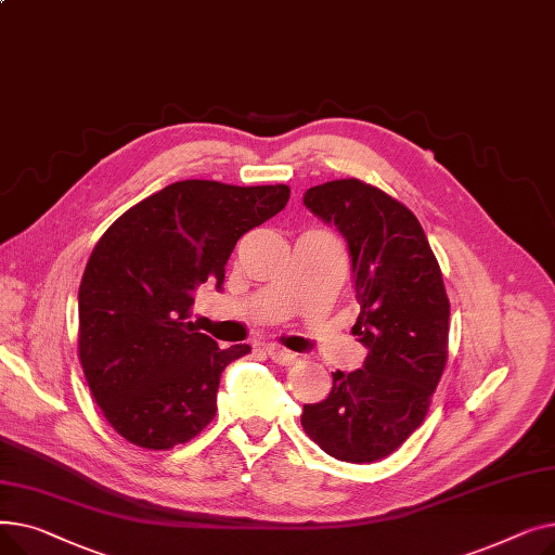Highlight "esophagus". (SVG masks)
Masks as SVG:
<instances>
[{
  "label": "esophagus",
  "instance_id": "esophagus-1",
  "mask_svg": "<svg viewBox=\"0 0 555 555\" xmlns=\"http://www.w3.org/2000/svg\"><path fill=\"white\" fill-rule=\"evenodd\" d=\"M266 351H268V356H270L276 364H293V362L297 360L295 353H289V351H285V348L274 346V344H268Z\"/></svg>",
  "mask_w": 555,
  "mask_h": 555
}]
</instances>
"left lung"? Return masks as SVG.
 <instances>
[{
  "label": "left lung",
  "mask_w": 555,
  "mask_h": 555,
  "mask_svg": "<svg viewBox=\"0 0 555 555\" xmlns=\"http://www.w3.org/2000/svg\"><path fill=\"white\" fill-rule=\"evenodd\" d=\"M306 207L333 222L353 262L369 348L364 366L333 373L326 400L304 404L301 425L326 454L373 463L396 452L425 421L448 362L450 301L418 218L385 191L356 178L306 191Z\"/></svg>",
  "instance_id": "8db88e82"
}]
</instances>
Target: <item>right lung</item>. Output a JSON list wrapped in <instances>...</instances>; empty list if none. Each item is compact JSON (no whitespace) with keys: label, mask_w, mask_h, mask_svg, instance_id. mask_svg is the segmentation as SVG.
I'll list each match as a JSON object with an SVG mask.
<instances>
[{"label":"right lung","mask_w":555,"mask_h":555,"mask_svg":"<svg viewBox=\"0 0 555 555\" xmlns=\"http://www.w3.org/2000/svg\"><path fill=\"white\" fill-rule=\"evenodd\" d=\"M287 199L285 184L175 182L96 243L78 289V358L103 416L132 446L168 450L214 421L224 366L251 348H218L189 312L204 283L222 289L243 233Z\"/></svg>","instance_id":"add662e5"}]
</instances>
